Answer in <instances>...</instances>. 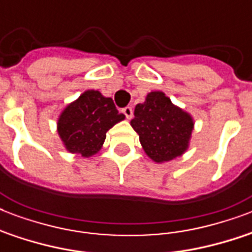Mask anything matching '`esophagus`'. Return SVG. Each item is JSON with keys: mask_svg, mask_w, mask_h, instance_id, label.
<instances>
[{"mask_svg": "<svg viewBox=\"0 0 252 252\" xmlns=\"http://www.w3.org/2000/svg\"><path fill=\"white\" fill-rule=\"evenodd\" d=\"M122 112L126 115V119H132V116H133V110H132V107H129V106L124 107V108L122 110Z\"/></svg>", "mask_w": 252, "mask_h": 252, "instance_id": "1", "label": "esophagus"}]
</instances>
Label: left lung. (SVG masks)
Returning <instances> with one entry per match:
<instances>
[{"mask_svg": "<svg viewBox=\"0 0 252 252\" xmlns=\"http://www.w3.org/2000/svg\"><path fill=\"white\" fill-rule=\"evenodd\" d=\"M130 126L140 136L142 148L154 162L171 161L188 149L193 129L189 114L172 104L162 91H152L134 108Z\"/></svg>", "mask_w": 252, "mask_h": 252, "instance_id": "left-lung-1", "label": "left lung"}]
</instances>
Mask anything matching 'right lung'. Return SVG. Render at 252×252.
<instances>
[{
    "label": "right lung",
    "mask_w": 252,
    "mask_h": 252,
    "mask_svg": "<svg viewBox=\"0 0 252 252\" xmlns=\"http://www.w3.org/2000/svg\"><path fill=\"white\" fill-rule=\"evenodd\" d=\"M124 119L112 99L96 90H87L61 112L57 132L68 152L87 158L98 153L107 130Z\"/></svg>",
    "instance_id": "right-lung-1"
}]
</instances>
